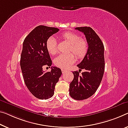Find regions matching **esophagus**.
<instances>
[{
  "instance_id": "esophagus-1",
  "label": "esophagus",
  "mask_w": 128,
  "mask_h": 128,
  "mask_svg": "<svg viewBox=\"0 0 128 128\" xmlns=\"http://www.w3.org/2000/svg\"><path fill=\"white\" fill-rule=\"evenodd\" d=\"M61 70H62V73H64V72H66V70H64V69H61Z\"/></svg>"
}]
</instances>
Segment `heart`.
<instances>
[{"mask_svg":"<svg viewBox=\"0 0 128 128\" xmlns=\"http://www.w3.org/2000/svg\"><path fill=\"white\" fill-rule=\"evenodd\" d=\"M61 38L70 44L68 52L73 53L78 59H81L86 56L89 46L85 39L80 38L79 35L72 32L64 33L61 35ZM46 48L51 55H55L57 52V43L54 37L51 36L47 40ZM75 61V56L72 54H69L60 55L55 59L54 62L56 66L66 69Z\"/></svg>","mask_w":128,"mask_h":128,"instance_id":"b5f03b06","label":"heart"}]
</instances>
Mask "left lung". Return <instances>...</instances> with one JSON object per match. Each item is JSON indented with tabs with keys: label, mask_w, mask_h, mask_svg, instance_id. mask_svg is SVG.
<instances>
[{
	"label": "left lung",
	"mask_w": 128,
	"mask_h": 128,
	"mask_svg": "<svg viewBox=\"0 0 128 128\" xmlns=\"http://www.w3.org/2000/svg\"><path fill=\"white\" fill-rule=\"evenodd\" d=\"M85 35L89 46L88 52L77 66L85 72H73L74 78L70 84L69 94L76 100H83L96 93L102 79L105 69L104 46L98 35L91 27H76Z\"/></svg>",
	"instance_id": "left-lung-1"
}]
</instances>
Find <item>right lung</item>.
Segmentation results:
<instances>
[{"instance_id": "obj_1", "label": "right lung", "mask_w": 128, "mask_h": 128, "mask_svg": "<svg viewBox=\"0 0 128 128\" xmlns=\"http://www.w3.org/2000/svg\"><path fill=\"white\" fill-rule=\"evenodd\" d=\"M60 30L57 28L38 26L26 37L23 44L20 64L24 83L32 94L40 100L52 97L55 86L62 74L61 70L52 67L44 72V67L52 64L46 48L47 40Z\"/></svg>"}]
</instances>
